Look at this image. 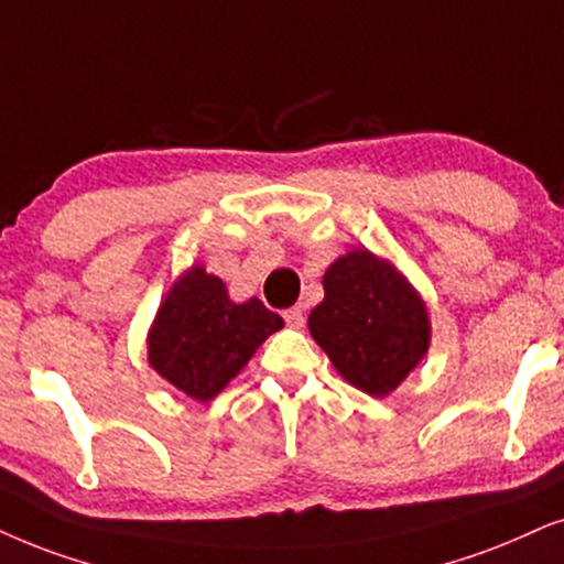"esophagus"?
<instances>
[{"label":"esophagus","mask_w":564,"mask_h":564,"mask_svg":"<svg viewBox=\"0 0 564 564\" xmlns=\"http://www.w3.org/2000/svg\"><path fill=\"white\" fill-rule=\"evenodd\" d=\"M283 319H286V325L294 327V330H299V327H304L302 306H291V310L283 312Z\"/></svg>","instance_id":"obj_1"}]
</instances>
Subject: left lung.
Returning a JSON list of instances; mask_svg holds the SVG:
<instances>
[{"mask_svg": "<svg viewBox=\"0 0 564 564\" xmlns=\"http://www.w3.org/2000/svg\"><path fill=\"white\" fill-rule=\"evenodd\" d=\"M325 299L310 312L312 338L348 384L384 398L409 377L432 344L422 294L393 262L359 247L330 262Z\"/></svg>", "mask_w": 564, "mask_h": 564, "instance_id": "left-lung-1", "label": "left lung"}]
</instances>
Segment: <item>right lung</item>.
<instances>
[{
    "label": "right lung",
    "mask_w": 564,
    "mask_h": 564,
    "mask_svg": "<svg viewBox=\"0 0 564 564\" xmlns=\"http://www.w3.org/2000/svg\"><path fill=\"white\" fill-rule=\"evenodd\" d=\"M283 319L258 296L231 302L203 265L171 283L148 330V365L192 401L208 403L237 377Z\"/></svg>",
    "instance_id": "right-lung-1"
}]
</instances>
